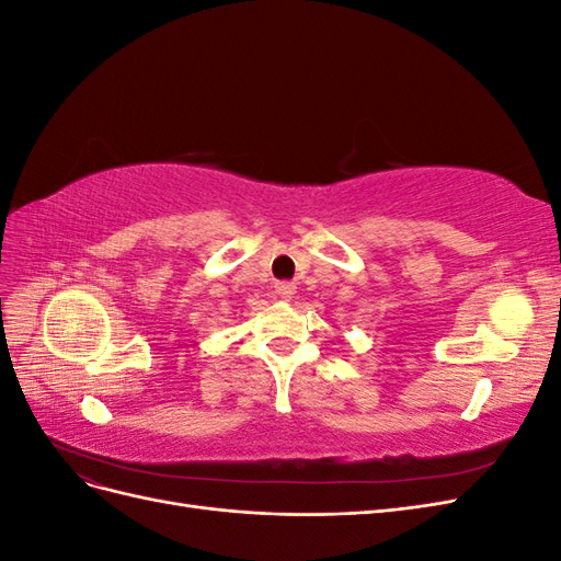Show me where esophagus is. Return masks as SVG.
<instances>
[{"label":"esophagus","instance_id":"1","mask_svg":"<svg viewBox=\"0 0 561 561\" xmlns=\"http://www.w3.org/2000/svg\"><path fill=\"white\" fill-rule=\"evenodd\" d=\"M295 293H297V285L293 280H278L276 283V295L280 299H293Z\"/></svg>","mask_w":561,"mask_h":561}]
</instances>
